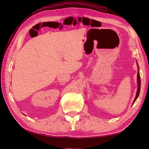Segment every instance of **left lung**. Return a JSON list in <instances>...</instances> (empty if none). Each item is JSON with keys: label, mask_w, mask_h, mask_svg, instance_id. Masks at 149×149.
<instances>
[{"label": "left lung", "mask_w": 149, "mask_h": 149, "mask_svg": "<svg viewBox=\"0 0 149 149\" xmlns=\"http://www.w3.org/2000/svg\"><path fill=\"white\" fill-rule=\"evenodd\" d=\"M138 90H137V93H136V95L135 99L134 100V102L136 101V100L137 99V98L139 96V94H140V86H141V81H140V73L139 72H138Z\"/></svg>", "instance_id": "8db88e82"}]
</instances>
